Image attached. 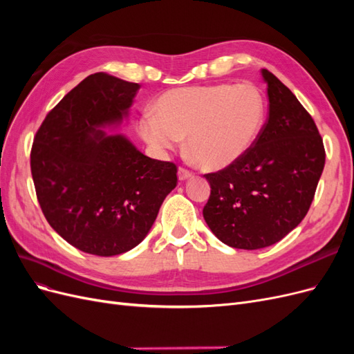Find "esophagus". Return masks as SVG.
<instances>
[{
    "label": "esophagus",
    "instance_id": "esophagus-1",
    "mask_svg": "<svg viewBox=\"0 0 354 354\" xmlns=\"http://www.w3.org/2000/svg\"><path fill=\"white\" fill-rule=\"evenodd\" d=\"M192 177H194V173H190L189 169H186V168H183V167L178 168V180H180V181H186V180H189V178H192Z\"/></svg>",
    "mask_w": 354,
    "mask_h": 354
}]
</instances>
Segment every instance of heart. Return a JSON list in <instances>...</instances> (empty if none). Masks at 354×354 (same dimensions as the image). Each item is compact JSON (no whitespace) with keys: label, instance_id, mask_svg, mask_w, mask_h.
<instances>
[{"label":"heart","instance_id":"1","mask_svg":"<svg viewBox=\"0 0 354 354\" xmlns=\"http://www.w3.org/2000/svg\"><path fill=\"white\" fill-rule=\"evenodd\" d=\"M142 115L137 131L159 156L186 147L201 168L224 169L248 153L266 118V102L252 84H211L171 88Z\"/></svg>","mask_w":354,"mask_h":354}]
</instances>
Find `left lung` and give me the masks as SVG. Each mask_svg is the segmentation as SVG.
<instances>
[{
    "label": "left lung",
    "mask_w": 354,
    "mask_h": 354,
    "mask_svg": "<svg viewBox=\"0 0 354 354\" xmlns=\"http://www.w3.org/2000/svg\"><path fill=\"white\" fill-rule=\"evenodd\" d=\"M269 116L248 153L205 174L211 195L203 218L232 248L260 250L294 230L312 205L325 167L322 137L286 85L261 69Z\"/></svg>",
    "instance_id": "obj_1"
}]
</instances>
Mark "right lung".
Returning a JSON list of instances; mask_svg holds the SVG:
<instances>
[{"label":"right lung","mask_w":354,"mask_h":354,"mask_svg":"<svg viewBox=\"0 0 354 354\" xmlns=\"http://www.w3.org/2000/svg\"><path fill=\"white\" fill-rule=\"evenodd\" d=\"M140 88L93 73L53 109L34 138L30 171L50 226L80 251L112 257L140 243L177 185V167L143 155L124 134Z\"/></svg>","instance_id":"right-lung-1"}]
</instances>
